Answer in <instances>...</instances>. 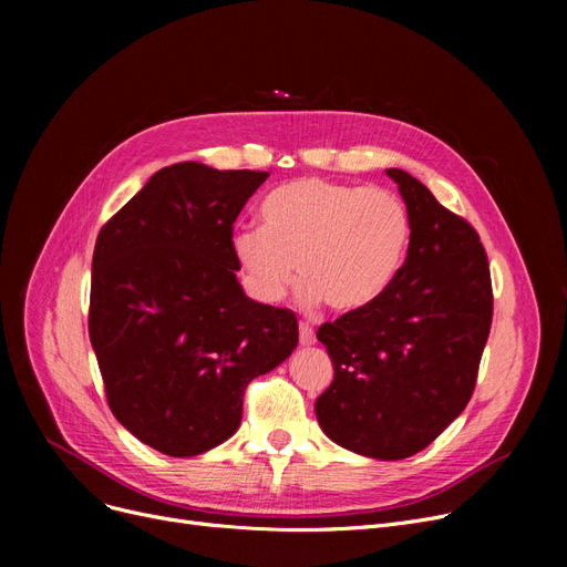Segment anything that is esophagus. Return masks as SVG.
Wrapping results in <instances>:
<instances>
[{
  "instance_id": "esophagus-1",
  "label": "esophagus",
  "mask_w": 567,
  "mask_h": 567,
  "mask_svg": "<svg viewBox=\"0 0 567 567\" xmlns=\"http://www.w3.org/2000/svg\"><path fill=\"white\" fill-rule=\"evenodd\" d=\"M299 340H301V344L303 347H310V344H315L317 342V336H315V329H312V326L310 323H301L299 326Z\"/></svg>"
}]
</instances>
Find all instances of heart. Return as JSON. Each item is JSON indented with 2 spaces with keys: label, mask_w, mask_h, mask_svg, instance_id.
Masks as SVG:
<instances>
[{
  "label": "heart",
  "mask_w": 567,
  "mask_h": 567,
  "mask_svg": "<svg viewBox=\"0 0 567 567\" xmlns=\"http://www.w3.org/2000/svg\"><path fill=\"white\" fill-rule=\"evenodd\" d=\"M261 227L231 234V255L248 293L278 303L296 278L301 303L353 312L391 287L404 264L411 220L402 199L381 188L293 178L259 206Z\"/></svg>",
  "instance_id": "obj_1"
}]
</instances>
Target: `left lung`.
<instances>
[{
    "label": "left lung",
    "mask_w": 567,
    "mask_h": 567,
    "mask_svg": "<svg viewBox=\"0 0 567 567\" xmlns=\"http://www.w3.org/2000/svg\"><path fill=\"white\" fill-rule=\"evenodd\" d=\"M406 204L409 255L370 306L319 326L333 381L315 413L323 434L374 460H404L468 404L492 326L481 236L404 169H385Z\"/></svg>",
    "instance_id": "8db88e82"
}]
</instances>
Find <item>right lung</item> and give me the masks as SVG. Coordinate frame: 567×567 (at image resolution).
Returning <instances> with one entry per match:
<instances>
[{"label": "right lung", "instance_id": "obj_1", "mask_svg": "<svg viewBox=\"0 0 567 567\" xmlns=\"http://www.w3.org/2000/svg\"><path fill=\"white\" fill-rule=\"evenodd\" d=\"M268 172L176 163L103 225L89 338L114 419L169 457L227 441L248 383L299 344V321L236 280L234 220Z\"/></svg>", "mask_w": 567, "mask_h": 567}]
</instances>
